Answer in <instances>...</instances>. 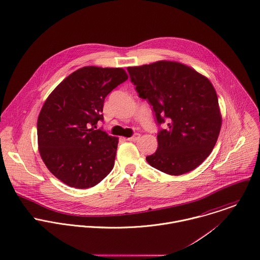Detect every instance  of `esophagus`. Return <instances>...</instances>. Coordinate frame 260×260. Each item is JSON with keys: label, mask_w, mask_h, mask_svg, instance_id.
<instances>
[{"label": "esophagus", "mask_w": 260, "mask_h": 260, "mask_svg": "<svg viewBox=\"0 0 260 260\" xmlns=\"http://www.w3.org/2000/svg\"><path fill=\"white\" fill-rule=\"evenodd\" d=\"M140 138H141V135H140V134H135L133 137L128 138L127 141H129V142H137V141L140 140Z\"/></svg>", "instance_id": "1"}]
</instances>
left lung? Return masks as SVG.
Segmentation results:
<instances>
[{
  "mask_svg": "<svg viewBox=\"0 0 260 260\" xmlns=\"http://www.w3.org/2000/svg\"><path fill=\"white\" fill-rule=\"evenodd\" d=\"M139 96L153 106L157 133L156 153L146 157L156 170L186 174L207 157L220 133L222 118L217 93L202 74L174 61L127 67Z\"/></svg>",
  "mask_w": 260,
  "mask_h": 260,
  "instance_id": "left-lung-1",
  "label": "left lung"
}]
</instances>
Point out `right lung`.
Wrapping results in <instances>:
<instances>
[{
  "mask_svg": "<svg viewBox=\"0 0 260 260\" xmlns=\"http://www.w3.org/2000/svg\"><path fill=\"white\" fill-rule=\"evenodd\" d=\"M127 80L122 68L82 67L67 76L46 100L37 121L40 156L69 187L98 185L114 166L117 139L96 129L104 100Z\"/></svg>",
  "mask_w": 260,
  "mask_h": 260,
  "instance_id": "1",
  "label": "right lung"
}]
</instances>
